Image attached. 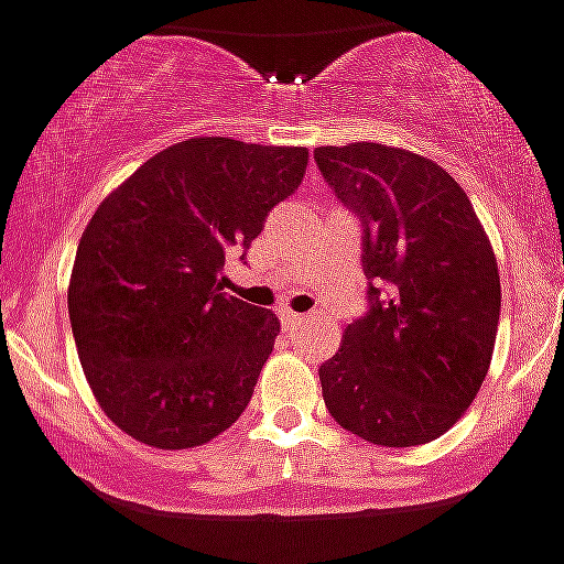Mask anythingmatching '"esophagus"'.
Segmentation results:
<instances>
[{"instance_id": "34e87169", "label": "esophagus", "mask_w": 564, "mask_h": 564, "mask_svg": "<svg viewBox=\"0 0 564 564\" xmlns=\"http://www.w3.org/2000/svg\"><path fill=\"white\" fill-rule=\"evenodd\" d=\"M281 321H283V326H286V329H301V326H304L306 321H310V315H297V312L283 310L281 312Z\"/></svg>"}]
</instances>
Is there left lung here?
Here are the masks:
<instances>
[{"label":"left lung","instance_id":"left-lung-1","mask_svg":"<svg viewBox=\"0 0 564 564\" xmlns=\"http://www.w3.org/2000/svg\"><path fill=\"white\" fill-rule=\"evenodd\" d=\"M315 163L361 220L370 304L321 364L326 410L381 447L433 442L490 367L501 310L490 240L456 180L413 151L321 145Z\"/></svg>","mask_w":564,"mask_h":564}]
</instances>
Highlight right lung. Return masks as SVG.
Listing matches in <instances>:
<instances>
[{"label": "right lung", "mask_w": 564, "mask_h": 564, "mask_svg": "<svg viewBox=\"0 0 564 564\" xmlns=\"http://www.w3.org/2000/svg\"><path fill=\"white\" fill-rule=\"evenodd\" d=\"M306 163L301 145L194 137L99 203L68 315L99 406L131 438L186 451L240 419L281 324L226 295V258L252 246Z\"/></svg>", "instance_id": "obj_1"}]
</instances>
